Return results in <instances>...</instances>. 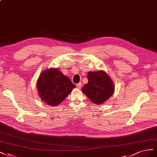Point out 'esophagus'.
<instances>
[{
  "label": "esophagus",
  "instance_id": "34e87169",
  "mask_svg": "<svg viewBox=\"0 0 157 157\" xmlns=\"http://www.w3.org/2000/svg\"><path fill=\"white\" fill-rule=\"evenodd\" d=\"M77 87H78V88H81V87H82V83L80 82V83H78V84H77Z\"/></svg>",
  "mask_w": 157,
  "mask_h": 157
}]
</instances>
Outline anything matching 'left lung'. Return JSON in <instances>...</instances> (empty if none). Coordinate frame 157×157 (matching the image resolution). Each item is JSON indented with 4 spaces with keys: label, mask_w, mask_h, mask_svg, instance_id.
I'll list each match as a JSON object with an SVG mask.
<instances>
[{
    "label": "left lung",
    "mask_w": 157,
    "mask_h": 157,
    "mask_svg": "<svg viewBox=\"0 0 157 157\" xmlns=\"http://www.w3.org/2000/svg\"><path fill=\"white\" fill-rule=\"evenodd\" d=\"M88 83L85 85L82 92L93 103L101 105L113 95L114 86L109 75L104 71H89Z\"/></svg>",
    "instance_id": "8db88e82"
}]
</instances>
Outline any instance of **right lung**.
<instances>
[{"label":"right lung","mask_w":157,"mask_h":157,"mask_svg":"<svg viewBox=\"0 0 157 157\" xmlns=\"http://www.w3.org/2000/svg\"><path fill=\"white\" fill-rule=\"evenodd\" d=\"M39 95L46 104L59 105L75 87L69 78L56 68L43 71L37 82Z\"/></svg>","instance_id":"1"}]
</instances>
